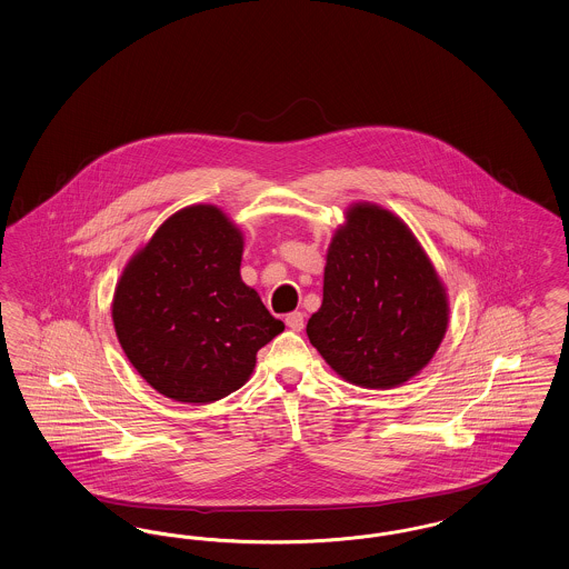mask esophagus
Returning a JSON list of instances; mask_svg holds the SVG:
<instances>
[{
    "label": "esophagus",
    "instance_id": "esophagus-1",
    "mask_svg": "<svg viewBox=\"0 0 569 569\" xmlns=\"http://www.w3.org/2000/svg\"><path fill=\"white\" fill-rule=\"evenodd\" d=\"M286 326L292 330V332H300L305 328V316L300 311H292L286 316Z\"/></svg>",
    "mask_w": 569,
    "mask_h": 569
}]
</instances>
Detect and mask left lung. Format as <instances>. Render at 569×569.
<instances>
[{
	"label": "left lung",
	"mask_w": 569,
	"mask_h": 569,
	"mask_svg": "<svg viewBox=\"0 0 569 569\" xmlns=\"http://www.w3.org/2000/svg\"><path fill=\"white\" fill-rule=\"evenodd\" d=\"M447 326V288L405 220L381 204H349L307 323L319 356L353 386L389 389L430 365Z\"/></svg>",
	"instance_id": "obj_1"
}]
</instances>
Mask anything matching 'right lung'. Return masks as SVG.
I'll return each instance as SVG.
<instances>
[{"label": "right lung", "instance_id": "obj_1", "mask_svg": "<svg viewBox=\"0 0 569 569\" xmlns=\"http://www.w3.org/2000/svg\"><path fill=\"white\" fill-rule=\"evenodd\" d=\"M243 232L216 204L169 216L127 262L112 319L120 347L148 386L209 405L246 386L260 347L283 332L241 279Z\"/></svg>", "mask_w": 569, "mask_h": 569}]
</instances>
